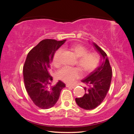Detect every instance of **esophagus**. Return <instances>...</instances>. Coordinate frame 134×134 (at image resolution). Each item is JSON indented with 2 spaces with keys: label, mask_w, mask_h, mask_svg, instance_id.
Listing matches in <instances>:
<instances>
[{
  "label": "esophagus",
  "mask_w": 134,
  "mask_h": 134,
  "mask_svg": "<svg viewBox=\"0 0 134 134\" xmlns=\"http://www.w3.org/2000/svg\"><path fill=\"white\" fill-rule=\"evenodd\" d=\"M66 87H69V88H74V86H71V85L68 84H67L66 85Z\"/></svg>",
  "instance_id": "obj_1"
}]
</instances>
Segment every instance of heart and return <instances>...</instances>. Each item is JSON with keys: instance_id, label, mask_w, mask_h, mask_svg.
Here are the masks:
<instances>
[{"instance_id": "obj_1", "label": "heart", "mask_w": 134, "mask_h": 134, "mask_svg": "<svg viewBox=\"0 0 134 134\" xmlns=\"http://www.w3.org/2000/svg\"><path fill=\"white\" fill-rule=\"evenodd\" d=\"M71 49L78 58L77 62L78 65L84 71H92L98 66L99 62L98 55L96 53H88L87 48L82 44H73L71 46ZM62 52V48H59L56 51L53 58V62L55 65H58L60 63ZM81 75L82 73L78 68L70 66H64L57 72L58 78L68 83H73Z\"/></svg>"}]
</instances>
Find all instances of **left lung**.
Listing matches in <instances>:
<instances>
[{"instance_id":"1","label":"left lung","mask_w":134,"mask_h":134,"mask_svg":"<svg viewBox=\"0 0 134 134\" xmlns=\"http://www.w3.org/2000/svg\"><path fill=\"white\" fill-rule=\"evenodd\" d=\"M95 49L100 54L103 62L92 71L82 82L88 88H84L85 94L81 98H76V103L84 109L91 110L103 102L109 90L112 79V69L107 54L95 43H93Z\"/></svg>"}]
</instances>
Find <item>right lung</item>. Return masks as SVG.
<instances>
[{
  "label": "right lung",
  "instance_id": "obj_1",
  "mask_svg": "<svg viewBox=\"0 0 134 134\" xmlns=\"http://www.w3.org/2000/svg\"><path fill=\"white\" fill-rule=\"evenodd\" d=\"M66 40L58 41L46 39L40 42L28 52L23 66V80L25 88L33 102L42 109L53 107L59 98L65 84L59 80L52 86V77L49 73L55 52Z\"/></svg>",
  "mask_w": 134,
  "mask_h": 134
}]
</instances>
